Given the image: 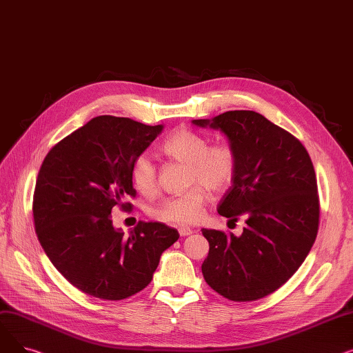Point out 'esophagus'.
<instances>
[{"label":"esophagus","instance_id":"1","mask_svg":"<svg viewBox=\"0 0 353 353\" xmlns=\"http://www.w3.org/2000/svg\"><path fill=\"white\" fill-rule=\"evenodd\" d=\"M179 233H180V236H189L193 233V230L188 226H181V228H179Z\"/></svg>","mask_w":353,"mask_h":353}]
</instances>
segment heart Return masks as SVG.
<instances>
[{
	"label": "heart",
	"instance_id": "obj_1",
	"mask_svg": "<svg viewBox=\"0 0 353 353\" xmlns=\"http://www.w3.org/2000/svg\"><path fill=\"white\" fill-rule=\"evenodd\" d=\"M160 150L167 159L188 164V183L192 188L183 194L161 200L153 214L165 223H196L209 200L205 188L213 193H223L232 186L237 173L234 148L228 143L209 144V139L194 130L179 128L163 141ZM130 179L134 189L144 196L153 194L157 189L156 167L145 154L133 161Z\"/></svg>",
	"mask_w": 353,
	"mask_h": 353
}]
</instances>
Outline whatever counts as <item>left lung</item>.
<instances>
[{
	"instance_id": "8db88e82",
	"label": "left lung",
	"mask_w": 353,
	"mask_h": 353,
	"mask_svg": "<svg viewBox=\"0 0 353 353\" xmlns=\"http://www.w3.org/2000/svg\"><path fill=\"white\" fill-rule=\"evenodd\" d=\"M199 127L223 132L237 154V173L217 212L237 221L239 237L203 229L209 254L201 265L208 285L234 302L262 299L301 268L319 229L316 174L305 145L250 110H234Z\"/></svg>"
}]
</instances>
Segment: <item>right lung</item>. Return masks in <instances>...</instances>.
Returning a JSON list of instances; mask_svg holds the SVG:
<instances>
[{
    "label": "right lung",
    "instance_id": "obj_1",
    "mask_svg": "<svg viewBox=\"0 0 353 353\" xmlns=\"http://www.w3.org/2000/svg\"><path fill=\"white\" fill-rule=\"evenodd\" d=\"M163 125L99 116L55 144L37 177L32 214L40 243L65 279L103 301H121L153 279L161 253L179 232L139 221L128 236L114 229L111 210L132 209L133 161Z\"/></svg>",
    "mask_w": 353,
    "mask_h": 353
}]
</instances>
